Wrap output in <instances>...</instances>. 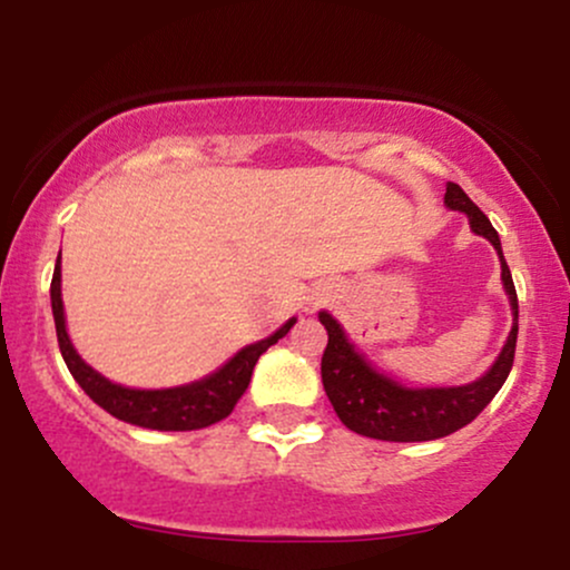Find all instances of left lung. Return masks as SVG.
I'll return each mask as SVG.
<instances>
[{
    "label": "left lung",
    "instance_id": "obj_1",
    "mask_svg": "<svg viewBox=\"0 0 570 570\" xmlns=\"http://www.w3.org/2000/svg\"><path fill=\"white\" fill-rule=\"evenodd\" d=\"M444 206L466 214L472 230L488 238L499 252L501 281L514 316L512 332H509L493 367L480 381L450 385V389H407V385L372 367L364 353L353 348L343 326L330 313H318V322L324 324L326 335H330L322 356L324 391L340 421L362 436L383 442H429L453 434L488 407L490 399L499 394L503 381L512 372L517 345V292L512 273L503 259L499 233L493 230L490 219L474 206L472 198L453 181H448Z\"/></svg>",
    "mask_w": 570,
    "mask_h": 570
}]
</instances>
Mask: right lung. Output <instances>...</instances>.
<instances>
[{
  "mask_svg": "<svg viewBox=\"0 0 570 570\" xmlns=\"http://www.w3.org/2000/svg\"><path fill=\"white\" fill-rule=\"evenodd\" d=\"M50 303H53V318H56V335L58 348H61L63 362L71 372L80 389L88 394L98 407H104L117 421L134 423L141 429L155 431H195L206 429L212 423H219L233 412L238 399L244 396L252 381V372L257 358L276 345L286 332L292 330L297 318H289L281 330L273 332L271 337L259 340V343L246 345L240 348L225 367H219L203 381H195L189 385H176V389H158V391H141V389H126L107 381L104 375L82 362L80 353L75 351L71 340L67 335V318H63V299H61V254L56 259L53 284H50Z\"/></svg>",
  "mask_w": 570,
  "mask_h": 570,
  "instance_id": "right-lung-1",
  "label": "right lung"
}]
</instances>
